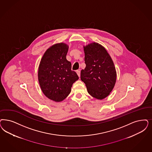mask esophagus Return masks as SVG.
<instances>
[{
	"label": "esophagus",
	"mask_w": 152,
	"mask_h": 152,
	"mask_svg": "<svg viewBox=\"0 0 152 152\" xmlns=\"http://www.w3.org/2000/svg\"><path fill=\"white\" fill-rule=\"evenodd\" d=\"M76 73L77 74V75L79 76V77H80V70L76 71Z\"/></svg>",
	"instance_id": "esophagus-1"
}]
</instances>
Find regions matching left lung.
<instances>
[{
  "label": "left lung",
  "mask_w": 152,
  "mask_h": 152,
  "mask_svg": "<svg viewBox=\"0 0 152 152\" xmlns=\"http://www.w3.org/2000/svg\"><path fill=\"white\" fill-rule=\"evenodd\" d=\"M86 67L81 71V80L90 95L98 99L109 95L116 81L114 63L101 45L93 42L84 47Z\"/></svg>",
  "instance_id": "obj_1"
}]
</instances>
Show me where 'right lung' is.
Returning <instances> with one entry per match:
<instances>
[{
  "mask_svg": "<svg viewBox=\"0 0 152 152\" xmlns=\"http://www.w3.org/2000/svg\"><path fill=\"white\" fill-rule=\"evenodd\" d=\"M68 50V45L64 43L53 45L44 53L39 64L38 80L42 91L55 102L64 99L79 79L66 59Z\"/></svg>",
  "mask_w": 152,
  "mask_h": 152,
  "instance_id": "add662e5",
  "label": "right lung"
}]
</instances>
